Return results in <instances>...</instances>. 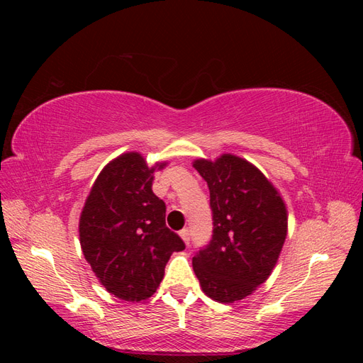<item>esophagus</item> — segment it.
<instances>
[{"label":"esophagus","mask_w":363,"mask_h":363,"mask_svg":"<svg viewBox=\"0 0 363 363\" xmlns=\"http://www.w3.org/2000/svg\"><path fill=\"white\" fill-rule=\"evenodd\" d=\"M180 236H182V239L184 240V242H186V245H189V242H191V233H189V230H188V228H183L182 232H180Z\"/></svg>","instance_id":"esophagus-1"}]
</instances>
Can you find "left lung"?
<instances>
[{"label":"left lung","mask_w":363,"mask_h":363,"mask_svg":"<svg viewBox=\"0 0 363 363\" xmlns=\"http://www.w3.org/2000/svg\"><path fill=\"white\" fill-rule=\"evenodd\" d=\"M211 192L213 230L192 259L204 294L219 303L242 300L265 281L286 239V207L276 188L247 160L224 155L195 160Z\"/></svg>","instance_id":"left-lung-1"}]
</instances>
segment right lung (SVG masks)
Masks as SVG:
<instances>
[{
    "instance_id": "obj_1",
    "label": "right lung",
    "mask_w": 363,
    "mask_h": 363,
    "mask_svg": "<svg viewBox=\"0 0 363 363\" xmlns=\"http://www.w3.org/2000/svg\"><path fill=\"white\" fill-rule=\"evenodd\" d=\"M155 169L138 152L116 157L98 175L80 216L86 260L103 286L125 301L155 294L171 255L186 247L167 227V206L151 189Z\"/></svg>"
}]
</instances>
